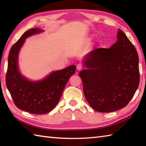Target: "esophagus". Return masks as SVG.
<instances>
[{
    "label": "esophagus",
    "instance_id": "esophagus-1",
    "mask_svg": "<svg viewBox=\"0 0 146 146\" xmlns=\"http://www.w3.org/2000/svg\"><path fill=\"white\" fill-rule=\"evenodd\" d=\"M82 65L81 64H78L76 65V70L78 71H80L82 69Z\"/></svg>",
    "mask_w": 146,
    "mask_h": 146
}]
</instances>
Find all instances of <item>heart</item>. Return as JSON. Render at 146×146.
Returning a JSON list of instances; mask_svg holds the SVG:
<instances>
[{
    "instance_id": "obj_1",
    "label": "heart",
    "mask_w": 146,
    "mask_h": 146,
    "mask_svg": "<svg viewBox=\"0 0 146 146\" xmlns=\"http://www.w3.org/2000/svg\"><path fill=\"white\" fill-rule=\"evenodd\" d=\"M94 36H91L89 38V39H88V41H92V40L93 39H94ZM97 41V43H98V44H100V43H102V39L101 38H98Z\"/></svg>"
}]
</instances>
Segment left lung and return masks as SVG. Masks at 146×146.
<instances>
[{
    "label": "left lung",
    "instance_id": "8db88e82",
    "mask_svg": "<svg viewBox=\"0 0 146 146\" xmlns=\"http://www.w3.org/2000/svg\"><path fill=\"white\" fill-rule=\"evenodd\" d=\"M117 41L110 48H98L83 57L79 73L89 105L99 112L125 107L139 85V57L135 47L119 29Z\"/></svg>",
    "mask_w": 146,
    "mask_h": 146
}]
</instances>
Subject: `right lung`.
I'll return each instance as SVG.
<instances>
[{"label": "right lung", "mask_w": 146, "mask_h": 146, "mask_svg": "<svg viewBox=\"0 0 146 146\" xmlns=\"http://www.w3.org/2000/svg\"><path fill=\"white\" fill-rule=\"evenodd\" d=\"M43 31L38 27L27 31L12 46L6 75V85L16 107L35 114L48 113L56 106L68 80L76 70L75 65H70L37 81L29 80L21 73L18 58L21 48L27 38Z\"/></svg>", "instance_id": "add662e5"}]
</instances>
